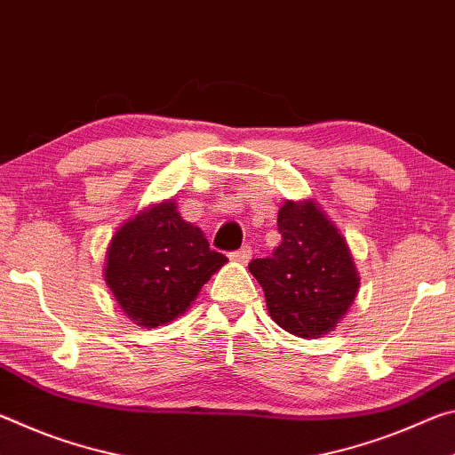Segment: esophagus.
<instances>
[{"instance_id": "1", "label": "esophagus", "mask_w": 455, "mask_h": 455, "mask_svg": "<svg viewBox=\"0 0 455 455\" xmlns=\"http://www.w3.org/2000/svg\"><path fill=\"white\" fill-rule=\"evenodd\" d=\"M230 257H233V260H236V263L246 265L251 260V257H252V251H251V246H243V249L235 251Z\"/></svg>"}]
</instances>
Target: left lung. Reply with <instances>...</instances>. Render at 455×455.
Here are the masks:
<instances>
[{
    "label": "left lung",
    "mask_w": 455,
    "mask_h": 455,
    "mask_svg": "<svg viewBox=\"0 0 455 455\" xmlns=\"http://www.w3.org/2000/svg\"><path fill=\"white\" fill-rule=\"evenodd\" d=\"M276 222L281 244L273 257L252 260L249 271L263 287L276 325L297 337L319 339L351 309L359 271L341 230L313 198L283 203Z\"/></svg>",
    "instance_id": "1"
}]
</instances>
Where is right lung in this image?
I'll list each match as a JSON object with an SVG mask.
<instances>
[{
    "mask_svg": "<svg viewBox=\"0 0 455 455\" xmlns=\"http://www.w3.org/2000/svg\"><path fill=\"white\" fill-rule=\"evenodd\" d=\"M228 259L211 251L174 198L148 204L116 228L106 249L104 281L130 321L168 325L190 309L200 289Z\"/></svg>",
    "mask_w": 455,
    "mask_h": 455,
    "instance_id": "obj_1",
    "label": "right lung"
}]
</instances>
